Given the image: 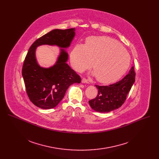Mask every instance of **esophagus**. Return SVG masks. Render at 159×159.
I'll list each match as a JSON object with an SVG mask.
<instances>
[{
	"instance_id": "esophagus-1",
	"label": "esophagus",
	"mask_w": 159,
	"mask_h": 159,
	"mask_svg": "<svg viewBox=\"0 0 159 159\" xmlns=\"http://www.w3.org/2000/svg\"><path fill=\"white\" fill-rule=\"evenodd\" d=\"M82 82L84 83V84H87V83H89V81H88V80H87L86 79L83 78V79H82Z\"/></svg>"
}]
</instances>
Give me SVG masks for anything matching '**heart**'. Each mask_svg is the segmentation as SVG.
I'll list each match as a JSON object with an SVG mask.
<instances>
[{"label":"heart","mask_w":159,"mask_h":159,"mask_svg":"<svg viewBox=\"0 0 159 159\" xmlns=\"http://www.w3.org/2000/svg\"><path fill=\"white\" fill-rule=\"evenodd\" d=\"M74 69L81 72L92 66L96 79L104 84L114 82L128 70L130 56L116 40L108 36H90L85 44H77L70 54Z\"/></svg>","instance_id":"heart-1"}]
</instances>
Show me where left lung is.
<instances>
[{
  "label": "left lung",
  "mask_w": 159,
  "mask_h": 159,
  "mask_svg": "<svg viewBox=\"0 0 159 159\" xmlns=\"http://www.w3.org/2000/svg\"><path fill=\"white\" fill-rule=\"evenodd\" d=\"M135 81L134 66L121 80L107 86L96 85L98 94L96 98L89 103L94 111L99 112H108L121 107L125 102L127 95Z\"/></svg>",
  "instance_id": "8db88e82"
}]
</instances>
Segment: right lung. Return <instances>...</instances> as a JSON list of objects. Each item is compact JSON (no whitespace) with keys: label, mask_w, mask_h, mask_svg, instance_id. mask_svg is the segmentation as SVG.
Returning a JSON list of instances; mask_svg holds the SVG:
<instances>
[{"label":"right lung","mask_w":159,"mask_h":159,"mask_svg":"<svg viewBox=\"0 0 159 159\" xmlns=\"http://www.w3.org/2000/svg\"><path fill=\"white\" fill-rule=\"evenodd\" d=\"M75 28L53 30L36 39L30 47L22 69L27 94L30 101L41 109H52L63 98L69 87L81 82L80 76L66 63L67 52L75 36ZM56 45L62 48L56 63L50 68L40 67L35 59L40 45Z\"/></svg>","instance_id":"obj_1"}]
</instances>
